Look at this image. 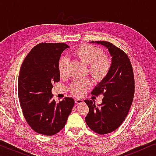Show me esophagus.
Instances as JSON below:
<instances>
[{
  "mask_svg": "<svg viewBox=\"0 0 156 156\" xmlns=\"http://www.w3.org/2000/svg\"><path fill=\"white\" fill-rule=\"evenodd\" d=\"M74 101H75V103L76 104H82L84 103V100L82 99H75Z\"/></svg>",
  "mask_w": 156,
  "mask_h": 156,
  "instance_id": "1",
  "label": "esophagus"
}]
</instances>
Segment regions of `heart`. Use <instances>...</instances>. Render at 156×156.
Listing matches in <instances>:
<instances>
[{
	"label": "heart",
	"mask_w": 156,
	"mask_h": 156,
	"mask_svg": "<svg viewBox=\"0 0 156 156\" xmlns=\"http://www.w3.org/2000/svg\"><path fill=\"white\" fill-rule=\"evenodd\" d=\"M101 48L89 44H83L74 50V56L88 65V72L90 75L97 81L104 80L109 73L112 68V62L111 57L103 54ZM69 59L62 57L59 60L58 69L61 76H66L67 74V67ZM91 85L89 79H82L74 81L69 87L71 93L75 96H81L86 89Z\"/></svg>",
	"instance_id": "b5f03b06"
}]
</instances>
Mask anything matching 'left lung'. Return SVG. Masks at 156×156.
<instances>
[{
    "mask_svg": "<svg viewBox=\"0 0 156 156\" xmlns=\"http://www.w3.org/2000/svg\"><path fill=\"white\" fill-rule=\"evenodd\" d=\"M90 42L106 47L112 57L109 73L91 91L94 95H104L102 103L96 106L94 101H84L89 108L85 117L87 124L103 135L118 129L127 116L135 91L134 76L129 58L120 48L106 41Z\"/></svg>",
    "mask_w": 156,
    "mask_h": 156,
    "instance_id": "obj_1",
    "label": "left lung"
}]
</instances>
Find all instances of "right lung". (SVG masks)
Wrapping results in <instances>:
<instances>
[{"label": "right lung", "instance_id": "obj_1", "mask_svg": "<svg viewBox=\"0 0 156 156\" xmlns=\"http://www.w3.org/2000/svg\"><path fill=\"white\" fill-rule=\"evenodd\" d=\"M65 43H40L32 49L21 66L18 76V97L23 114L37 133L52 136L63 129L73 108L72 98L56 103L52 99V84L60 80L58 63Z\"/></svg>", "mask_w": 156, "mask_h": 156}]
</instances>
